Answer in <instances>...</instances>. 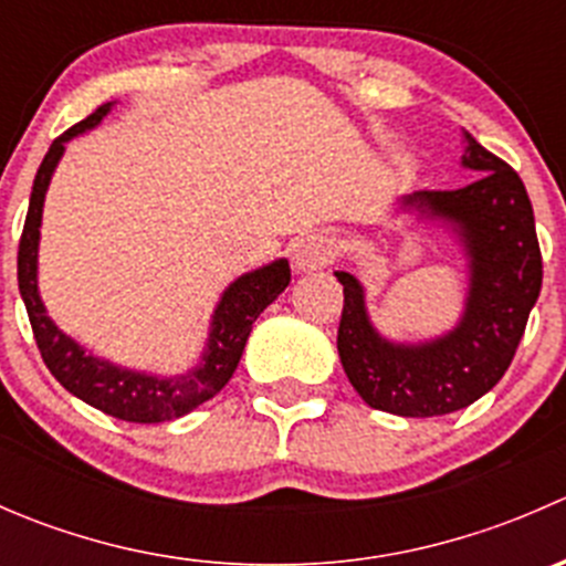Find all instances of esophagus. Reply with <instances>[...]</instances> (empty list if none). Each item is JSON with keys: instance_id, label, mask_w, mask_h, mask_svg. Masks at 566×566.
I'll return each instance as SVG.
<instances>
[{"instance_id": "esophagus-1", "label": "esophagus", "mask_w": 566, "mask_h": 566, "mask_svg": "<svg viewBox=\"0 0 566 566\" xmlns=\"http://www.w3.org/2000/svg\"><path fill=\"white\" fill-rule=\"evenodd\" d=\"M339 243L331 232H312L304 235L295 243L293 251V265L295 271H319V268H328L334 262Z\"/></svg>"}]
</instances>
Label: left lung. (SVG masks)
I'll return each instance as SVG.
<instances>
[{"instance_id":"8db88e82","label":"left lung","mask_w":566,"mask_h":566,"mask_svg":"<svg viewBox=\"0 0 566 566\" xmlns=\"http://www.w3.org/2000/svg\"><path fill=\"white\" fill-rule=\"evenodd\" d=\"M462 167L476 172L465 188L402 197V208L443 221L468 256L465 310L449 334L416 345L386 339L369 319L361 282L336 271L345 287L336 350L375 410L427 419L476 402L510 369L539 298L542 254L526 186L468 130Z\"/></svg>"}]
</instances>
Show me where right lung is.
Here are the masks:
<instances>
[{"instance_id":"add662e5","label":"right lung","mask_w":566,"mask_h":566,"mask_svg":"<svg viewBox=\"0 0 566 566\" xmlns=\"http://www.w3.org/2000/svg\"><path fill=\"white\" fill-rule=\"evenodd\" d=\"M108 112H112V104L98 106L87 119L76 123L51 142L49 153H45L35 175V182H32L30 210H27L24 232H21L19 290L45 367L73 397L84 399V402L104 410L114 419L134 421V424H158V421H172L191 413L193 408L208 402L210 397H216L230 384L232 373H235L238 361L243 356V347H247L251 325L260 317V312L271 306L290 284V262H268L256 271L243 273L241 279H235L224 290L213 312V319H210L208 347H205L197 367L188 369L186 375L158 378V375L117 367L106 358L93 356L78 342L62 334L54 319L45 315V306L38 293V243L43 199L45 191H49L51 175H54L62 153H65V142L95 128Z\"/></svg>"}]
</instances>
